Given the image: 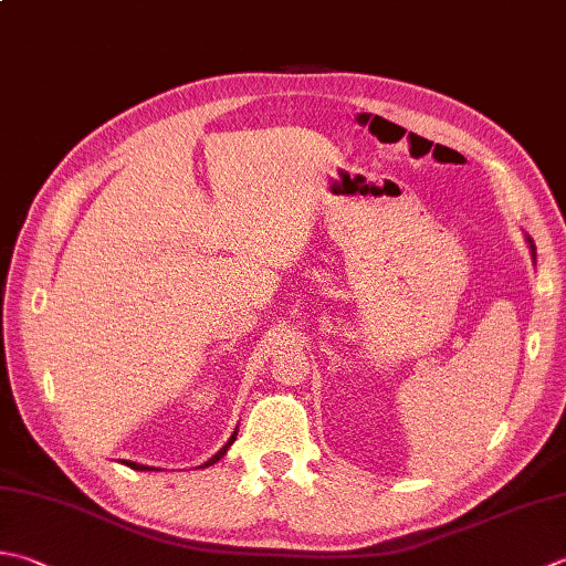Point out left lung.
I'll return each mask as SVG.
<instances>
[{"label":"left lung","mask_w":566,"mask_h":566,"mask_svg":"<svg viewBox=\"0 0 566 566\" xmlns=\"http://www.w3.org/2000/svg\"><path fill=\"white\" fill-rule=\"evenodd\" d=\"M527 245H530V252H533V260H535V245H533V240L527 238Z\"/></svg>","instance_id":"left-lung-1"}]
</instances>
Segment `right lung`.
Returning a JSON list of instances; mask_svg holds the SVG:
<instances>
[{
    "label": "right lung",
    "instance_id": "add662e5",
    "mask_svg": "<svg viewBox=\"0 0 566 566\" xmlns=\"http://www.w3.org/2000/svg\"><path fill=\"white\" fill-rule=\"evenodd\" d=\"M235 437H238V429L235 431H232V437L226 441V447L223 449H220L218 453H216V457H210L206 463H203V467L201 469H206V467H213V463L216 461H220V459H223L226 457V453H228V449L232 447V441H235ZM122 463H125V467H129V469H135V471H157V469H154V467H144V463H137V461H122Z\"/></svg>",
    "mask_w": 566,
    "mask_h": 566
}]
</instances>
